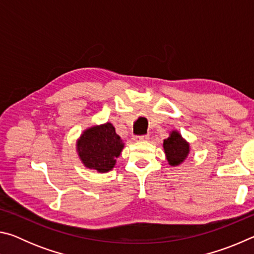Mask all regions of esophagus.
I'll return each mask as SVG.
<instances>
[{
	"label": "esophagus",
	"mask_w": 254,
	"mask_h": 254,
	"mask_svg": "<svg viewBox=\"0 0 254 254\" xmlns=\"http://www.w3.org/2000/svg\"><path fill=\"white\" fill-rule=\"evenodd\" d=\"M149 139V135H136L133 137V140L136 141V142H140V141H147Z\"/></svg>",
	"instance_id": "obj_1"
}]
</instances>
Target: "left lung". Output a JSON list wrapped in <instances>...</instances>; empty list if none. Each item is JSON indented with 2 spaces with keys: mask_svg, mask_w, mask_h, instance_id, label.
I'll return each instance as SVG.
<instances>
[{
  "mask_svg": "<svg viewBox=\"0 0 254 254\" xmlns=\"http://www.w3.org/2000/svg\"><path fill=\"white\" fill-rule=\"evenodd\" d=\"M162 145L167 161L173 167L182 165L190 152V145L176 130L170 131L169 136L163 140Z\"/></svg>",
  "mask_w": 254,
  "mask_h": 254,
  "instance_id": "left-lung-1",
  "label": "left lung"
}]
</instances>
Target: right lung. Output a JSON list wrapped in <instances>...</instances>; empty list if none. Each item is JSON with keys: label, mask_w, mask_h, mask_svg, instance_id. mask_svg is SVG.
Instances as JSON below:
<instances>
[{"label": "right lung", "mask_w": 254, "mask_h": 254, "mask_svg": "<svg viewBox=\"0 0 254 254\" xmlns=\"http://www.w3.org/2000/svg\"><path fill=\"white\" fill-rule=\"evenodd\" d=\"M124 143L112 123L87 127L76 142V150L83 165L97 173H109L114 168Z\"/></svg>", "instance_id": "add662e5"}]
</instances>
